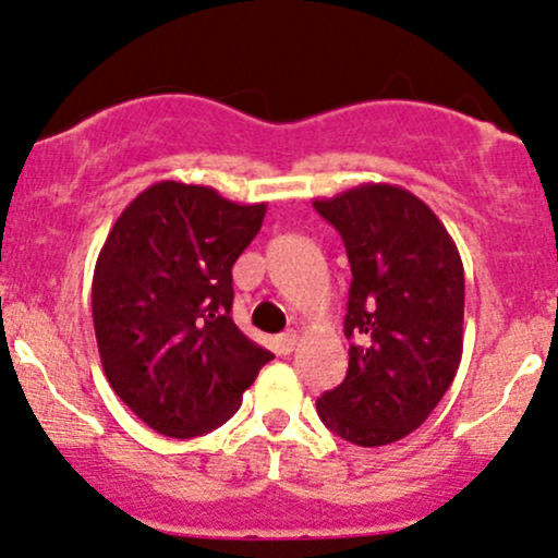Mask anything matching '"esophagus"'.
I'll list each match as a JSON object with an SVG mask.
<instances>
[{"mask_svg": "<svg viewBox=\"0 0 558 558\" xmlns=\"http://www.w3.org/2000/svg\"><path fill=\"white\" fill-rule=\"evenodd\" d=\"M296 341H299L296 333H280L278 339H275V352L286 357V354H291L293 349H296Z\"/></svg>", "mask_w": 558, "mask_h": 558, "instance_id": "1", "label": "esophagus"}]
</instances>
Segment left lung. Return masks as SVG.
<instances>
[{"instance_id": "left-lung-1", "label": "left lung", "mask_w": 558, "mask_h": 558, "mask_svg": "<svg viewBox=\"0 0 558 558\" xmlns=\"http://www.w3.org/2000/svg\"><path fill=\"white\" fill-rule=\"evenodd\" d=\"M315 209L339 230L352 267L347 378L317 400V415L352 445H391L424 424L461 365V254L405 187L368 182Z\"/></svg>"}]
</instances>
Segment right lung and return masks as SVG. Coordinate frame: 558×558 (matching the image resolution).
<instances>
[{"label":"right lung","mask_w":558,"mask_h":558,"mask_svg":"<svg viewBox=\"0 0 558 558\" xmlns=\"http://www.w3.org/2000/svg\"><path fill=\"white\" fill-rule=\"evenodd\" d=\"M267 204L163 180L137 195L102 243L92 320L116 395L158 434L222 426L272 352L232 323V265Z\"/></svg>","instance_id":"1"}]
</instances>
